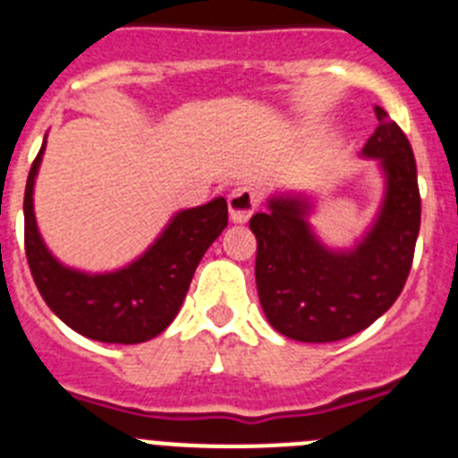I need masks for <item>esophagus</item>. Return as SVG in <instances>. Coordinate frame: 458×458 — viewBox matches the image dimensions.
Segmentation results:
<instances>
[{
    "instance_id": "obj_1",
    "label": "esophagus",
    "mask_w": 458,
    "mask_h": 458,
    "mask_svg": "<svg viewBox=\"0 0 458 458\" xmlns=\"http://www.w3.org/2000/svg\"><path fill=\"white\" fill-rule=\"evenodd\" d=\"M258 205H260V193L251 186H237L228 196V207H230V218L234 224H246L251 214L256 212Z\"/></svg>"
}]
</instances>
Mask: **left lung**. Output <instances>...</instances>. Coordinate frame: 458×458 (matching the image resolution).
Returning a JSON list of instances; mask_svg holds the SVG:
<instances>
[{"mask_svg": "<svg viewBox=\"0 0 458 458\" xmlns=\"http://www.w3.org/2000/svg\"><path fill=\"white\" fill-rule=\"evenodd\" d=\"M377 129L361 154L385 174V198L371 230L350 251L313 234L304 196L269 198L251 216L258 240L256 285L269 325L288 339L329 344L367 329L394 304L411 274L421 200L412 147L376 106Z\"/></svg>", "mask_w": 458, "mask_h": 458, "instance_id": "obj_1", "label": "left lung"}]
</instances>
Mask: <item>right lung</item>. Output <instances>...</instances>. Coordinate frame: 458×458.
<instances>
[{
	"instance_id": "obj_1",
	"label": "right lung",
	"mask_w": 458,
	"mask_h": 458,
	"mask_svg": "<svg viewBox=\"0 0 458 458\" xmlns=\"http://www.w3.org/2000/svg\"><path fill=\"white\" fill-rule=\"evenodd\" d=\"M46 140L25 186V253L46 304L62 323L101 344H142L174 320L198 262L228 225L225 198L174 214L158 240L117 272L87 274L57 260L34 216V180Z\"/></svg>"
}]
</instances>
